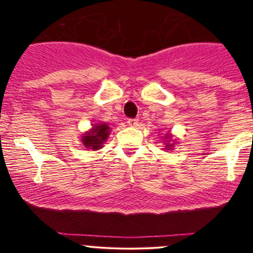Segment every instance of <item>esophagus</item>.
<instances>
[{
  "label": "esophagus",
  "mask_w": 253,
  "mask_h": 253,
  "mask_svg": "<svg viewBox=\"0 0 253 253\" xmlns=\"http://www.w3.org/2000/svg\"><path fill=\"white\" fill-rule=\"evenodd\" d=\"M138 124H139L138 119H128V120H127V125H128V126H130V127L138 126Z\"/></svg>",
  "instance_id": "obj_1"
}]
</instances>
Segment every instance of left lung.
<instances>
[{"mask_svg": "<svg viewBox=\"0 0 253 253\" xmlns=\"http://www.w3.org/2000/svg\"><path fill=\"white\" fill-rule=\"evenodd\" d=\"M167 138H169V136L167 135ZM171 145H173V144H170V145H168V146H171ZM169 150H170V149H169Z\"/></svg>", "mask_w": 253, "mask_h": 253, "instance_id": "8db88e82", "label": "left lung"}]
</instances>
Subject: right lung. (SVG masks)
Listing matches in <instances>:
<instances>
[{"label":"right lung","instance_id":"1","mask_svg":"<svg viewBox=\"0 0 253 253\" xmlns=\"http://www.w3.org/2000/svg\"><path fill=\"white\" fill-rule=\"evenodd\" d=\"M109 134V127L107 124H100L94 126V128H91L90 132L86 133L81 140L84 146H86V149L90 150H98L102 146L103 141H106V139L108 138Z\"/></svg>","mask_w":253,"mask_h":253}]
</instances>
